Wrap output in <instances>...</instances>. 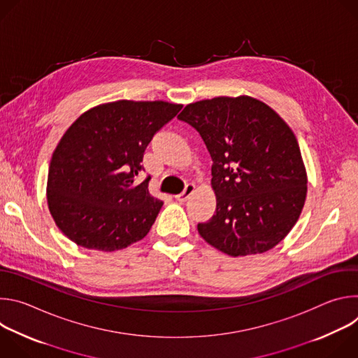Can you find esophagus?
<instances>
[{
  "label": "esophagus",
  "instance_id": "34e87169",
  "mask_svg": "<svg viewBox=\"0 0 358 358\" xmlns=\"http://www.w3.org/2000/svg\"><path fill=\"white\" fill-rule=\"evenodd\" d=\"M194 191H195V185H194V184H187L185 188H184V191H182L181 194L176 195V199H177L178 202H185Z\"/></svg>",
  "mask_w": 358,
  "mask_h": 358
}]
</instances>
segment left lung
<instances>
[{"label": "left lung", "instance_id": "obj_1", "mask_svg": "<svg viewBox=\"0 0 358 358\" xmlns=\"http://www.w3.org/2000/svg\"><path fill=\"white\" fill-rule=\"evenodd\" d=\"M206 143L217 195L213 218L196 225L210 245L231 257L264 253L293 228L308 177L290 127L264 101L214 97L178 115Z\"/></svg>", "mask_w": 358, "mask_h": 358}]
</instances>
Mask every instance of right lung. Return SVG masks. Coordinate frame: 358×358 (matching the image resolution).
Listing matches in <instances>:
<instances>
[{
  "label": "right lung",
  "instance_id": "1",
  "mask_svg": "<svg viewBox=\"0 0 358 358\" xmlns=\"http://www.w3.org/2000/svg\"><path fill=\"white\" fill-rule=\"evenodd\" d=\"M182 105L119 100L83 113L64 134L48 173V206L76 245L113 252L143 239L163 202L148 192L143 155Z\"/></svg>",
  "mask_w": 358,
  "mask_h": 358
}]
</instances>
